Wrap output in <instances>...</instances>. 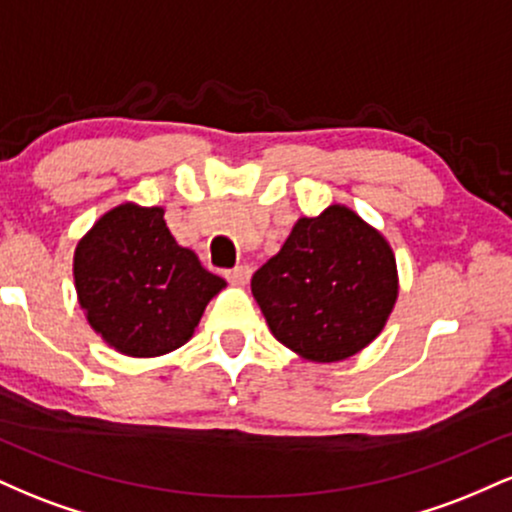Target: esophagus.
Instances as JSON below:
<instances>
[{
    "label": "esophagus",
    "mask_w": 512,
    "mask_h": 512,
    "mask_svg": "<svg viewBox=\"0 0 512 512\" xmlns=\"http://www.w3.org/2000/svg\"><path fill=\"white\" fill-rule=\"evenodd\" d=\"M226 276H228V281H231L233 286H245V284H248V281H250L252 269L248 267V264H240V267L231 269V272H228Z\"/></svg>",
    "instance_id": "1"
}]
</instances>
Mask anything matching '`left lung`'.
Segmentation results:
<instances>
[{"instance_id":"8db88e82","label":"left lung","mask_w":512,"mask_h":512,"mask_svg":"<svg viewBox=\"0 0 512 512\" xmlns=\"http://www.w3.org/2000/svg\"><path fill=\"white\" fill-rule=\"evenodd\" d=\"M250 289L286 349L334 363L383 332L399 296L397 260L378 228L330 204L293 223L281 250L252 274Z\"/></svg>"}]
</instances>
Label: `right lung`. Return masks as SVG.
<instances>
[{
  "instance_id": "right-lung-1",
  "label": "right lung",
  "mask_w": 512,
  "mask_h": 512,
  "mask_svg": "<svg viewBox=\"0 0 512 512\" xmlns=\"http://www.w3.org/2000/svg\"><path fill=\"white\" fill-rule=\"evenodd\" d=\"M166 209L117 204L74 250L76 301L88 325L120 354H170L195 334L204 308L226 289L168 231Z\"/></svg>"
}]
</instances>
